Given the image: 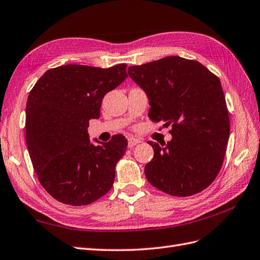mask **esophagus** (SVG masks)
I'll return each mask as SVG.
<instances>
[{"instance_id":"obj_1","label":"esophagus","mask_w":260,"mask_h":260,"mask_svg":"<svg viewBox=\"0 0 260 260\" xmlns=\"http://www.w3.org/2000/svg\"><path fill=\"white\" fill-rule=\"evenodd\" d=\"M142 140L138 139V138H134V137H129L128 138V147H134L137 144H139Z\"/></svg>"}]
</instances>
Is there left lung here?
<instances>
[{
    "instance_id": "left-lung-1",
    "label": "left lung",
    "mask_w": 260,
    "mask_h": 260,
    "mask_svg": "<svg viewBox=\"0 0 260 260\" xmlns=\"http://www.w3.org/2000/svg\"><path fill=\"white\" fill-rule=\"evenodd\" d=\"M128 75L149 100V116L171 125L172 139L148 142L153 158L145 167L152 186L185 197L204 190L223 163L230 135L220 79L197 61L180 56L128 68Z\"/></svg>"
}]
</instances>
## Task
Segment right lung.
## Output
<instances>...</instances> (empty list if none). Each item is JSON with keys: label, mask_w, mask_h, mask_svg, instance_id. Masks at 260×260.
Wrapping results in <instances>:
<instances>
[{"label": "right lung", "mask_w": 260, "mask_h": 260, "mask_svg": "<svg viewBox=\"0 0 260 260\" xmlns=\"http://www.w3.org/2000/svg\"><path fill=\"white\" fill-rule=\"evenodd\" d=\"M126 65L69 64L47 71L29 92L26 140L35 172L49 194L72 206L89 205L111 189L127 139H89L105 94L127 78Z\"/></svg>", "instance_id": "obj_1"}]
</instances>
